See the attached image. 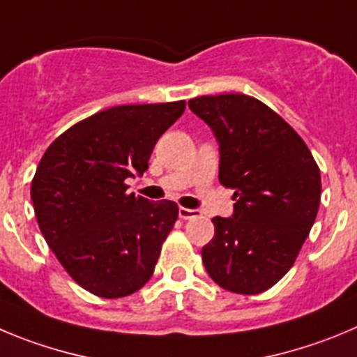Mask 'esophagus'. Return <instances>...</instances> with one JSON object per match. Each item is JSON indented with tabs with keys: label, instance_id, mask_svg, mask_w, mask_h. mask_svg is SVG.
Returning <instances> with one entry per match:
<instances>
[{
	"label": "esophagus",
	"instance_id": "1",
	"mask_svg": "<svg viewBox=\"0 0 357 357\" xmlns=\"http://www.w3.org/2000/svg\"><path fill=\"white\" fill-rule=\"evenodd\" d=\"M178 215H181V219H192V218H198V215H200V211H196V208L181 207L178 208Z\"/></svg>",
	"mask_w": 357,
	"mask_h": 357
}]
</instances>
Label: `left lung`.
Listing matches in <instances>:
<instances>
[{"label":"left lung","instance_id":"obj_1","mask_svg":"<svg viewBox=\"0 0 357 357\" xmlns=\"http://www.w3.org/2000/svg\"><path fill=\"white\" fill-rule=\"evenodd\" d=\"M189 107L214 132L219 182L235 191L234 215L212 218L205 269L228 292H266L289 273L312 230L319 166L299 134L255 97L202 96Z\"/></svg>","mask_w":357,"mask_h":357}]
</instances>
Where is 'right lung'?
Here are the masks:
<instances>
[{
    "instance_id": "right-lung-1",
    "label": "right lung",
    "mask_w": 357,
    "mask_h": 357,
    "mask_svg": "<svg viewBox=\"0 0 357 357\" xmlns=\"http://www.w3.org/2000/svg\"><path fill=\"white\" fill-rule=\"evenodd\" d=\"M184 109L176 100L99 111L60 134L38 162V227L68 276L93 296H130L152 278L178 205L134 196L126 181L145 173L157 139Z\"/></svg>"
}]
</instances>
